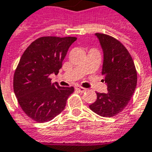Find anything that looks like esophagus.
Returning <instances> with one entry per match:
<instances>
[{
	"label": "esophagus",
	"mask_w": 152,
	"mask_h": 152,
	"mask_svg": "<svg viewBox=\"0 0 152 152\" xmlns=\"http://www.w3.org/2000/svg\"><path fill=\"white\" fill-rule=\"evenodd\" d=\"M75 89H76L77 91H80V92H83V91H86V88H82L80 86H75Z\"/></svg>",
	"instance_id": "esophagus-1"
}]
</instances>
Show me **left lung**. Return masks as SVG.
I'll list each match as a JSON object with an SVG mask.
<instances>
[{
    "instance_id": "1",
    "label": "left lung",
    "mask_w": 152,
    "mask_h": 152,
    "mask_svg": "<svg viewBox=\"0 0 152 152\" xmlns=\"http://www.w3.org/2000/svg\"><path fill=\"white\" fill-rule=\"evenodd\" d=\"M103 51L102 74L107 85L106 93L96 92L89 105L93 112L112 117L122 111L133 96L137 86V71L129 52L120 42L103 33H95Z\"/></svg>"
}]
</instances>
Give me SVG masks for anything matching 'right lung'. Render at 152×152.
Returning <instances> with one entry per match:
<instances>
[{"instance_id": "1", "label": "right lung", "mask_w": 152, "mask_h": 152, "mask_svg": "<svg viewBox=\"0 0 152 152\" xmlns=\"http://www.w3.org/2000/svg\"><path fill=\"white\" fill-rule=\"evenodd\" d=\"M74 37H42L30 44L20 58L14 75V91L27 115L38 123L50 121L64 110L73 87L51 83L58 74Z\"/></svg>"}]
</instances>
